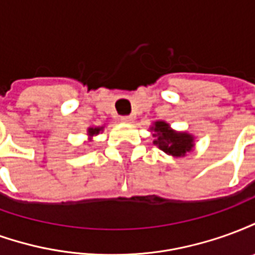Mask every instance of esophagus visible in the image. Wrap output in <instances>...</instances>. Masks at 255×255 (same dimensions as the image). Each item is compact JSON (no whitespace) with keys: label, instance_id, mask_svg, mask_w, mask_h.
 Returning a JSON list of instances; mask_svg holds the SVG:
<instances>
[{"label":"esophagus","instance_id":"esophagus-1","mask_svg":"<svg viewBox=\"0 0 255 255\" xmlns=\"http://www.w3.org/2000/svg\"><path fill=\"white\" fill-rule=\"evenodd\" d=\"M122 122L126 123V124H129V123L133 122V117L132 116H123Z\"/></svg>","mask_w":255,"mask_h":255}]
</instances>
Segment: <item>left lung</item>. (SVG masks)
Segmentation results:
<instances>
[{
  "mask_svg": "<svg viewBox=\"0 0 255 255\" xmlns=\"http://www.w3.org/2000/svg\"><path fill=\"white\" fill-rule=\"evenodd\" d=\"M154 140L153 143L158 146L164 153L173 157H183L186 153L191 151L194 147V136L187 132H176L173 131L169 124L165 122H155L153 127Z\"/></svg>",
  "mask_w": 255,
  "mask_h": 255,
  "instance_id": "1",
  "label": "left lung"
}]
</instances>
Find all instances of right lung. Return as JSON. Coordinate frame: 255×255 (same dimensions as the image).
<instances>
[{
    "mask_svg": "<svg viewBox=\"0 0 255 255\" xmlns=\"http://www.w3.org/2000/svg\"><path fill=\"white\" fill-rule=\"evenodd\" d=\"M102 128L104 127H90L87 129V135H89V138H93L94 135H98V133L102 131Z\"/></svg>",
    "mask_w": 255,
    "mask_h": 255,
    "instance_id": "add662e5",
    "label": "right lung"
}]
</instances>
